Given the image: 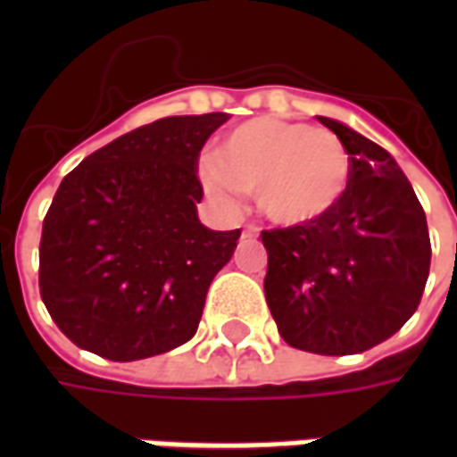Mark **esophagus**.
I'll return each mask as SVG.
<instances>
[{"mask_svg":"<svg viewBox=\"0 0 457 457\" xmlns=\"http://www.w3.org/2000/svg\"><path fill=\"white\" fill-rule=\"evenodd\" d=\"M257 235H259L257 225H247V228H245V232H242V239H254Z\"/></svg>","mask_w":457,"mask_h":457,"instance_id":"1","label":"esophagus"}]
</instances>
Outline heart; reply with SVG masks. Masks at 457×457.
I'll return each instance as SVG.
<instances>
[{"label":"heart","instance_id":"1","mask_svg":"<svg viewBox=\"0 0 457 457\" xmlns=\"http://www.w3.org/2000/svg\"><path fill=\"white\" fill-rule=\"evenodd\" d=\"M200 179L220 200L257 193L259 210L278 225H303L340 203L350 183V154L336 134L303 121L259 117L220 141L200 163Z\"/></svg>","mask_w":457,"mask_h":457}]
</instances>
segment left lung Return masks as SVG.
Masks as SVG:
<instances>
[{"mask_svg": "<svg viewBox=\"0 0 457 457\" xmlns=\"http://www.w3.org/2000/svg\"><path fill=\"white\" fill-rule=\"evenodd\" d=\"M350 154V183L326 215L264 229L267 306L291 347L354 354L392 337L419 308L431 267L421 203L396 161L340 121L318 117Z\"/></svg>", "mask_w": 457, "mask_h": 457, "instance_id": "8db88e82", "label": "left lung"}]
</instances>
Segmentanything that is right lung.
<instances>
[{
  "label": "right lung",
  "instance_id": "obj_1",
  "mask_svg": "<svg viewBox=\"0 0 457 457\" xmlns=\"http://www.w3.org/2000/svg\"><path fill=\"white\" fill-rule=\"evenodd\" d=\"M228 120L163 117L65 176L44 218L38 288L71 343L131 362L195 336L210 281L242 235L198 220L200 151Z\"/></svg>",
  "mask_w": 457,
  "mask_h": 457
}]
</instances>
